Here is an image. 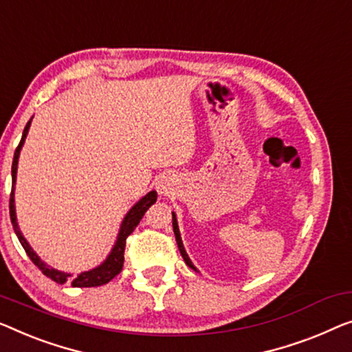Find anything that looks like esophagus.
<instances>
[{
    "mask_svg": "<svg viewBox=\"0 0 352 352\" xmlns=\"http://www.w3.org/2000/svg\"><path fill=\"white\" fill-rule=\"evenodd\" d=\"M172 186H174V180H172V177L162 175L158 180V186H156V188H158V191L161 194H169L170 190H172Z\"/></svg>",
    "mask_w": 352,
    "mask_h": 352,
    "instance_id": "obj_1",
    "label": "esophagus"
}]
</instances>
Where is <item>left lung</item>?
Wrapping results in <instances>:
<instances>
[{
  "label": "left lung",
  "instance_id": "1",
  "mask_svg": "<svg viewBox=\"0 0 352 352\" xmlns=\"http://www.w3.org/2000/svg\"><path fill=\"white\" fill-rule=\"evenodd\" d=\"M172 226H174V234H175V240H177V245H178V250H180V254H182V258L185 259V262H186V265L188 267H191L192 270H196V267L192 265V262H191V259L188 258V254H186V251H185V246H183V242H182V237H180V230H178V224H177V217H175V213H172Z\"/></svg>",
  "mask_w": 352,
  "mask_h": 352
}]
</instances>
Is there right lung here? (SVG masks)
<instances>
[{
	"mask_svg": "<svg viewBox=\"0 0 352 352\" xmlns=\"http://www.w3.org/2000/svg\"><path fill=\"white\" fill-rule=\"evenodd\" d=\"M30 124H31V120L25 126L23 134H22V140H20L19 146L15 148L14 161H12V191H10V199H9V213H10V221H12L15 234H17L20 243H22L23 250L26 251V254H28V258L34 262V265H38V269L42 272V274H44L45 276H49L50 280H54L55 283H60V285H65V283H71V286H74V287H94V286L106 285V283H109L110 280H112V278H115L120 274V272H122L123 262H124L126 239H128L129 235L133 234V230L135 228H138V224L140 223V219H142L146 210H148L156 202V197H158V194H156V191H150L148 194H146V196L140 199V201L135 204V206L131 208L128 213H126L122 226H120L117 242H115L112 251H110V254L107 256V259L104 261L101 265H98L96 269H91L88 272H82V274H78L77 276H72L71 274H65V272L52 269V267L47 265L44 261H41V258L34 253L33 248L30 246V243L26 242L22 232H20V229H19L17 217H15L14 186H15V178H17L19 155H20V150H22V146H23L26 134H28Z\"/></svg>",
	"mask_w": 352,
	"mask_h": 352,
	"instance_id": "add662e5",
	"label": "right lung"
}]
</instances>
